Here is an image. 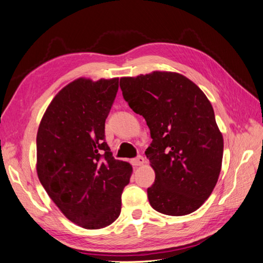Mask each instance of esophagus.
Returning <instances> with one entry per match:
<instances>
[{
  "label": "esophagus",
  "instance_id": "esophagus-1",
  "mask_svg": "<svg viewBox=\"0 0 263 263\" xmlns=\"http://www.w3.org/2000/svg\"><path fill=\"white\" fill-rule=\"evenodd\" d=\"M131 164H132L133 166H135V167L141 166V165L144 164V158L142 157V156H139V157H137V158L131 160Z\"/></svg>",
  "mask_w": 263,
  "mask_h": 263
}]
</instances>
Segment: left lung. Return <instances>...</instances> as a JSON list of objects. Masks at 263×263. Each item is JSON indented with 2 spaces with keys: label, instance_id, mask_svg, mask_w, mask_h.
I'll return each mask as SVG.
<instances>
[{
  "label": "left lung",
  "instance_id": "8db88e82",
  "mask_svg": "<svg viewBox=\"0 0 263 263\" xmlns=\"http://www.w3.org/2000/svg\"><path fill=\"white\" fill-rule=\"evenodd\" d=\"M120 87L150 128L153 142L146 156L156 174L147 190L150 205L168 216L199 209L216 186L224 152L209 99L176 72L124 77Z\"/></svg>",
  "mask_w": 263,
  "mask_h": 263
}]
</instances>
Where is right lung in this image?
Listing matches in <instances>:
<instances>
[{
	"label": "right lung",
	"instance_id": "obj_1",
	"mask_svg": "<svg viewBox=\"0 0 263 263\" xmlns=\"http://www.w3.org/2000/svg\"><path fill=\"white\" fill-rule=\"evenodd\" d=\"M119 78H79L58 92L37 132V175L62 214L86 230H99L121 214L132 166L105 142V121Z\"/></svg>",
	"mask_w": 263,
	"mask_h": 263
}]
</instances>
